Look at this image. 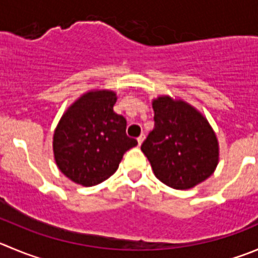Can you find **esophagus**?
Wrapping results in <instances>:
<instances>
[{
    "instance_id": "esophagus-1",
    "label": "esophagus",
    "mask_w": 258,
    "mask_h": 258,
    "mask_svg": "<svg viewBox=\"0 0 258 258\" xmlns=\"http://www.w3.org/2000/svg\"><path fill=\"white\" fill-rule=\"evenodd\" d=\"M144 138H146V136H144V134H141V136L138 137V139H137V141H138V144H139V146H141V144L143 143Z\"/></svg>"
}]
</instances>
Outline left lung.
Returning <instances> with one entry per match:
<instances>
[{
	"label": "left lung",
	"mask_w": 258,
	"mask_h": 258,
	"mask_svg": "<svg viewBox=\"0 0 258 258\" xmlns=\"http://www.w3.org/2000/svg\"><path fill=\"white\" fill-rule=\"evenodd\" d=\"M154 127L141 149L161 182L176 190L195 187L214 173L219 143L207 117L181 99H153Z\"/></svg>",
	"instance_id": "8db88e82"
}]
</instances>
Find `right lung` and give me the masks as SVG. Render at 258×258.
Segmentation results:
<instances>
[{"mask_svg": "<svg viewBox=\"0 0 258 258\" xmlns=\"http://www.w3.org/2000/svg\"><path fill=\"white\" fill-rule=\"evenodd\" d=\"M116 92L91 90L60 117L53 136L58 168L78 185L95 186L119 167L125 152L138 142L125 133L126 120L114 112Z\"/></svg>", "mask_w": 258, "mask_h": 258, "instance_id": "right-lung-1", "label": "right lung"}]
</instances>
